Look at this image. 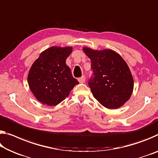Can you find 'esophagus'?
Instances as JSON below:
<instances>
[{"instance_id":"34e87169","label":"esophagus","mask_w":158,"mask_h":158,"mask_svg":"<svg viewBox=\"0 0 158 158\" xmlns=\"http://www.w3.org/2000/svg\"><path fill=\"white\" fill-rule=\"evenodd\" d=\"M78 81L80 82V83H84L85 81H86V78H85L84 76H82L81 77L78 79Z\"/></svg>"}]
</instances>
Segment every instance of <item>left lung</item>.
Returning <instances> with one entry per match:
<instances>
[{"label":"left lung","instance_id":"1","mask_svg":"<svg viewBox=\"0 0 158 158\" xmlns=\"http://www.w3.org/2000/svg\"><path fill=\"white\" fill-rule=\"evenodd\" d=\"M83 51L91 59L94 72L89 81L93 96L106 108L123 106L134 90V79L127 62L110 49L98 51L84 47Z\"/></svg>","mask_w":158,"mask_h":158}]
</instances>
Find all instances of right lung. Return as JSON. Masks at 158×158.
<instances>
[{"label": "right lung", "instance_id": "right-lung-1", "mask_svg": "<svg viewBox=\"0 0 158 158\" xmlns=\"http://www.w3.org/2000/svg\"><path fill=\"white\" fill-rule=\"evenodd\" d=\"M72 52L71 46H52L42 52L31 65L27 81L32 94L42 104L57 106L79 84L66 64Z\"/></svg>", "mask_w": 158, "mask_h": 158}]
</instances>
